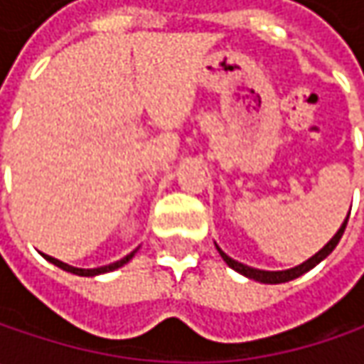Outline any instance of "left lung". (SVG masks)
<instances>
[{
  "instance_id": "8db88e82",
  "label": "left lung",
  "mask_w": 364,
  "mask_h": 364,
  "mask_svg": "<svg viewBox=\"0 0 364 364\" xmlns=\"http://www.w3.org/2000/svg\"><path fill=\"white\" fill-rule=\"evenodd\" d=\"M350 215V213H348ZM346 223H348V217L344 218V223L341 225V229L336 231V235L330 239L328 243L324 245L316 255H312V257L308 259V261H304V263H300V265H296V267H291V269H284V272H265V269H255V267H249V265H243V263H239V261H235V259H231L220 247H217L218 253H220V257H223V261L231 267V269H235V272H239L241 275H245V277H249V279H255V282H261V284H286V282H291V279H296V277H300V275H304L306 272H310L312 267H316L322 259H326L334 251V247L338 245V241H341V237H343L344 229H346Z\"/></svg>"
}]
</instances>
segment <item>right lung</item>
Segmentation results:
<instances>
[{
	"mask_svg": "<svg viewBox=\"0 0 364 364\" xmlns=\"http://www.w3.org/2000/svg\"><path fill=\"white\" fill-rule=\"evenodd\" d=\"M137 251V249H135ZM135 251H132L129 255H125L123 259H119V261H115V263H109V265H103V267H95V269H80V267H73V265H68V263H63V261H58V259L50 257V255H44V259H48L50 263H54L56 267H60V269H64V272H70L75 273V275H85V277H92V275H101V273H109L113 272V269H117V267H123L129 259L135 255Z\"/></svg>",
	"mask_w": 364,
	"mask_h": 364,
	"instance_id": "obj_1",
	"label": "right lung"
}]
</instances>
